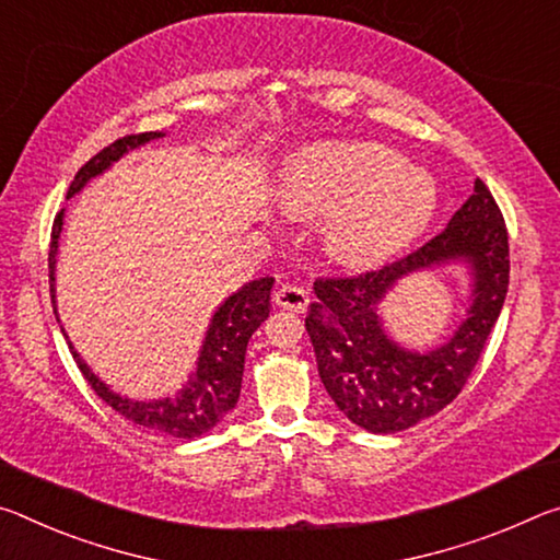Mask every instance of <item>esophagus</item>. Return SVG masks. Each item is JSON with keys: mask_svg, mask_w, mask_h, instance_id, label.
<instances>
[{"mask_svg": "<svg viewBox=\"0 0 560 560\" xmlns=\"http://www.w3.org/2000/svg\"><path fill=\"white\" fill-rule=\"evenodd\" d=\"M272 300L278 307L292 310V313H302V310L307 307L310 295H307V290H302L298 285H280L278 290H275Z\"/></svg>", "mask_w": 560, "mask_h": 560, "instance_id": "1", "label": "esophagus"}]
</instances>
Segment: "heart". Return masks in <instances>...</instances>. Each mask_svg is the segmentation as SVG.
<instances>
[{
  "label": "heart",
  "instance_id": "b5f03b06",
  "mask_svg": "<svg viewBox=\"0 0 560 560\" xmlns=\"http://www.w3.org/2000/svg\"><path fill=\"white\" fill-rule=\"evenodd\" d=\"M302 215H332L327 241L345 260H377L424 231L436 186L380 143H323L300 155L282 186Z\"/></svg>",
  "mask_w": 560,
  "mask_h": 560
}]
</instances>
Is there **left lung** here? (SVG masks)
I'll list each match as a JSON object with an SVG mask.
<instances>
[{
	"mask_svg": "<svg viewBox=\"0 0 560 560\" xmlns=\"http://www.w3.org/2000/svg\"><path fill=\"white\" fill-rule=\"evenodd\" d=\"M448 259L472 265L470 315L446 346L427 355L401 351L383 335L378 302L394 281ZM509 290V231L487 183L442 233L405 258L340 278H317L305 327L319 380L342 415L372 434H394L436 415L471 377Z\"/></svg>",
	"mask_w": 560,
	"mask_h": 560,
	"instance_id": "1",
	"label": "left lung"
}]
</instances>
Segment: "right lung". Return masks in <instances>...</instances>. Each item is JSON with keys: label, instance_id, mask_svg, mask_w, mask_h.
<instances>
[{"label": "right lung", "instance_id": "1", "mask_svg": "<svg viewBox=\"0 0 560 560\" xmlns=\"http://www.w3.org/2000/svg\"><path fill=\"white\" fill-rule=\"evenodd\" d=\"M159 131L145 133H131L124 136L106 149H101L94 159H89L84 166L73 176L67 198L79 194L98 173H104L114 161L121 159L126 151L136 149V145L149 143L153 139H161ZM63 225V210H59L51 225V243H49V285H51V305H54V258H57L59 233ZM272 278H260L247 282L243 290L228 298L213 315V323L208 327L203 350L198 357L196 374L188 380L180 394L171 399L159 401H133L126 399L121 394H114L104 382L96 380V374L81 362V357L69 342V350L77 360L81 374L96 392V397L106 401L108 407L116 409L118 415L131 419L133 424H141L153 432L176 436V439H196L213 429L228 411L237 405L241 397V382H243V364H245V350L247 340H250L255 329H258L270 315V290ZM57 313V310H54Z\"/></svg>", "mask_w": 560, "mask_h": 560}]
</instances>
